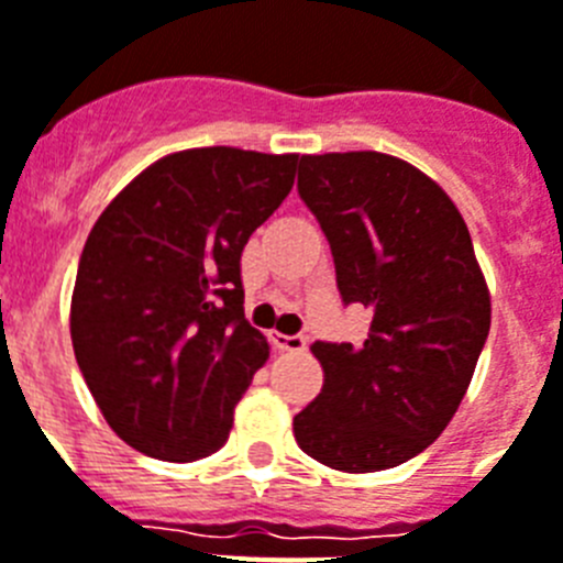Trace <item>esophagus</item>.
Masks as SVG:
<instances>
[{
    "label": "esophagus",
    "instance_id": "1",
    "mask_svg": "<svg viewBox=\"0 0 563 563\" xmlns=\"http://www.w3.org/2000/svg\"><path fill=\"white\" fill-rule=\"evenodd\" d=\"M272 343L280 352H303L306 349V334H283V332H272Z\"/></svg>",
    "mask_w": 563,
    "mask_h": 563
}]
</instances>
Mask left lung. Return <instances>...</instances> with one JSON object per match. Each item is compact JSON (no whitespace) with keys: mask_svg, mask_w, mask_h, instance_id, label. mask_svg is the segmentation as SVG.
Returning <instances> with one entry per match:
<instances>
[{"mask_svg":"<svg viewBox=\"0 0 563 563\" xmlns=\"http://www.w3.org/2000/svg\"><path fill=\"white\" fill-rule=\"evenodd\" d=\"M297 191L332 245L363 343L318 340L323 389L295 415L300 450L340 472L406 464L446 429L489 334L470 229L434 179L377 151L306 154Z\"/></svg>","mask_w":563,"mask_h":563,"instance_id":"obj_1","label":"left lung"}]
</instances>
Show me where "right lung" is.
<instances>
[{
	"label": "right lung",
	"instance_id": "obj_1",
	"mask_svg": "<svg viewBox=\"0 0 563 563\" xmlns=\"http://www.w3.org/2000/svg\"><path fill=\"white\" fill-rule=\"evenodd\" d=\"M297 154L188 148L148 165L99 214L79 257L70 340L108 427L188 464L229 441L268 361L243 311L240 254L295 186Z\"/></svg>",
	"mask_w": 563,
	"mask_h": 563
}]
</instances>
